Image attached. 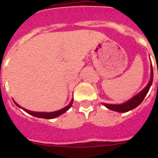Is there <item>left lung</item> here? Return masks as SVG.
Masks as SVG:
<instances>
[{"label":"left lung","instance_id":"left-lung-1","mask_svg":"<svg viewBox=\"0 0 158 158\" xmlns=\"http://www.w3.org/2000/svg\"><path fill=\"white\" fill-rule=\"evenodd\" d=\"M153 68L151 69V77H150V81L149 84L147 85L146 88L142 90L141 93L139 94L134 96L133 98L128 100L127 102L124 103L123 104H104L105 107H107L108 109L112 110V111H118V112H127L131 110L134 109L136 107L139 105V104L143 101L144 98L146 97V94L148 93L149 90L150 89L152 83H153Z\"/></svg>","mask_w":158,"mask_h":158}]
</instances>
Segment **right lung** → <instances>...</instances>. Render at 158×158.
<instances>
[{
	"label": "right lung",
	"mask_w": 158,
	"mask_h": 158,
	"mask_svg": "<svg viewBox=\"0 0 158 158\" xmlns=\"http://www.w3.org/2000/svg\"><path fill=\"white\" fill-rule=\"evenodd\" d=\"M73 101V100H72V101L70 102V104H69L68 106H66V107H64V108H62V109L59 110V111H54V112H35V111H28V110L23 109H23L26 112H27L28 114H30V115H33V116L39 117V118H55V117H58V116H59V115H62L63 113H65V111H68V110L70 108L71 106H72ZM15 104H16L18 107H19V106L16 104V102H15Z\"/></svg>",
	"instance_id": "obj_1"
}]
</instances>
